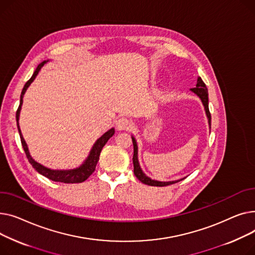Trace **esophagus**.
Instances as JSON below:
<instances>
[{
	"instance_id": "esophagus-1",
	"label": "esophagus",
	"mask_w": 255,
	"mask_h": 255,
	"mask_svg": "<svg viewBox=\"0 0 255 255\" xmlns=\"http://www.w3.org/2000/svg\"><path fill=\"white\" fill-rule=\"evenodd\" d=\"M116 127H117V129L119 130H126L130 128L131 122L127 117H121L116 123Z\"/></svg>"
}]
</instances>
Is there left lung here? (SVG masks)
Masks as SVG:
<instances>
[{
    "label": "left lung",
    "instance_id": "8db88e82",
    "mask_svg": "<svg viewBox=\"0 0 255 255\" xmlns=\"http://www.w3.org/2000/svg\"><path fill=\"white\" fill-rule=\"evenodd\" d=\"M191 91L197 94L203 104L205 106V110H206V114H207V117L209 119V125L211 126V113L210 111H209V100H208V88L206 86V84L204 83V81L202 80L201 77L198 78V82H197V86L191 88ZM132 140V145H133V155H132V163H133V174L134 176H136L139 180L144 183V184H147V185H151V186H167V185H170V184H174V183H177L180 180L178 181H172V182H159V181H155V180H151L150 178H148L147 176H145V174L142 172L140 166H139V162H138V146H137V143H136V140L133 139V137L131 138ZM182 180V179H181Z\"/></svg>",
    "mask_w": 255,
    "mask_h": 255
}]
</instances>
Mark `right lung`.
Masks as SVG:
<instances>
[{"label":"right lung","instance_id":"1","mask_svg":"<svg viewBox=\"0 0 255 255\" xmlns=\"http://www.w3.org/2000/svg\"><path fill=\"white\" fill-rule=\"evenodd\" d=\"M46 62H43L41 63L36 71L34 72L33 76L29 78L26 83L24 84L23 88H22V92H21V95H20V103H19V106H18V109L16 111V122H17V128H18V132H19V136H20V141H21V145L23 147V150L25 152V155H26V158L28 159L29 163L32 164L33 168L38 172L40 173L41 175L47 177L48 179H50V180L52 181H56V182H64V183H80V182H83L85 181L86 179L91 176L95 170H96V167H97V163L100 159V154H101V151L103 147L105 146V144H106L108 142V140L113 136L115 130L114 128H111L110 130H108L106 133H104L103 136L96 142V144L94 145L92 151H91V154H89V156L87 157L86 161L82 164V166L78 169H75V170H71V171H52V170H49L47 168L43 167L42 164L38 163L37 161H35L32 156L29 155V152H28V149H27V146L25 144V141L22 137L21 134V131H20V128H19V125H18V118H19V111H20V108H21V104H22V98H23V95L26 91V88L28 87V85L31 84L34 79L36 78L37 74L39 73L40 69L44 66V64Z\"/></svg>","mask_w":255,"mask_h":255}]
</instances>
